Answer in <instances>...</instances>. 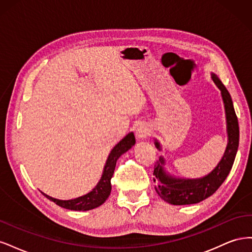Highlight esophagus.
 <instances>
[{"label": "esophagus", "instance_id": "34e87169", "mask_svg": "<svg viewBox=\"0 0 252 252\" xmlns=\"http://www.w3.org/2000/svg\"><path fill=\"white\" fill-rule=\"evenodd\" d=\"M150 134V129L146 124H140L135 130V135L138 140H144Z\"/></svg>", "mask_w": 252, "mask_h": 252}]
</instances>
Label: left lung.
<instances>
[{"mask_svg":"<svg viewBox=\"0 0 252 252\" xmlns=\"http://www.w3.org/2000/svg\"><path fill=\"white\" fill-rule=\"evenodd\" d=\"M211 78L218 88L220 90V94L224 102L228 144L225 154L218 166L206 177L200 179H179L171 177L164 170L165 159L159 157L158 161L155 165L154 182L156 183V191L164 201L172 205H190L200 203L215 193L219 187L223 184L227 175L229 174L236 151L239 147V122L233 108V103L230 94L220 82L218 75L211 73ZM156 147L161 150V145L156 140Z\"/></svg>","mask_w":252,"mask_h":252,"instance_id":"8db88e82","label":"left lung"}]
</instances>
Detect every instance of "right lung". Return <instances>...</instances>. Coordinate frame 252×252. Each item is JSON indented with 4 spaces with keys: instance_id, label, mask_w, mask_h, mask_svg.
<instances>
[{
    "instance_id": "obj_1",
    "label": "right lung",
    "mask_w": 252,
    "mask_h": 252,
    "mask_svg": "<svg viewBox=\"0 0 252 252\" xmlns=\"http://www.w3.org/2000/svg\"><path fill=\"white\" fill-rule=\"evenodd\" d=\"M135 144V138L133 132L128 133L124 139H122L116 146L113 147L111 152L108 156L107 161H106L104 171L102 174V178L100 182L97 183V185L93 189V191L89 193L77 197L73 200H58L55 197H51L47 194L42 192L48 200L55 202L57 205L61 206V207L69 209V210H75V211H86L101 206L107 197L109 196L111 192V178L114 172V168H116V164L118 158L125 154L126 151L130 149L133 145Z\"/></svg>"
}]
</instances>
